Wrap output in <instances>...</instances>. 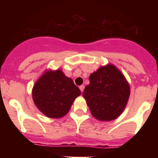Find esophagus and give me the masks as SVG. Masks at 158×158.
Masks as SVG:
<instances>
[{
  "instance_id": "1",
  "label": "esophagus",
  "mask_w": 158,
  "mask_h": 158,
  "mask_svg": "<svg viewBox=\"0 0 158 158\" xmlns=\"http://www.w3.org/2000/svg\"><path fill=\"white\" fill-rule=\"evenodd\" d=\"M79 89H80L81 92V93H83V91H84V89H85V86H84V85H81L80 87H79Z\"/></svg>"
}]
</instances>
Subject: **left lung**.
<instances>
[{
	"label": "left lung",
	"instance_id": "8db88e82",
	"mask_svg": "<svg viewBox=\"0 0 158 158\" xmlns=\"http://www.w3.org/2000/svg\"><path fill=\"white\" fill-rule=\"evenodd\" d=\"M83 92L92 115L101 121H111L123 111L130 96V86L120 71L108 65L89 77Z\"/></svg>",
	"mask_w": 158,
	"mask_h": 158
}]
</instances>
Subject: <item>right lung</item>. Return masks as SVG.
Masks as SVG:
<instances>
[{"instance_id":"add662e5","label":"right lung","mask_w":158,"mask_h":158,"mask_svg":"<svg viewBox=\"0 0 158 158\" xmlns=\"http://www.w3.org/2000/svg\"><path fill=\"white\" fill-rule=\"evenodd\" d=\"M80 95L79 88L60 69L46 72L32 89L36 107L49 118L64 116Z\"/></svg>"}]
</instances>
